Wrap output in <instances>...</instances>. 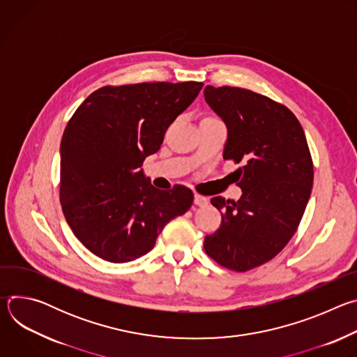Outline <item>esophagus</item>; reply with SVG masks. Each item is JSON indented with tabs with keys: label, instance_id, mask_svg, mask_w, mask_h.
Listing matches in <instances>:
<instances>
[{
	"label": "esophagus",
	"instance_id": "obj_1",
	"mask_svg": "<svg viewBox=\"0 0 357 357\" xmlns=\"http://www.w3.org/2000/svg\"><path fill=\"white\" fill-rule=\"evenodd\" d=\"M193 203H195V205L196 206H206L208 205V203H209V199L206 197V196H202V195H195V197H193Z\"/></svg>",
	"mask_w": 357,
	"mask_h": 357
}]
</instances>
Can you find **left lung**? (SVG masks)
<instances>
[{
    "label": "left lung",
    "instance_id": "obj_1",
    "mask_svg": "<svg viewBox=\"0 0 357 357\" xmlns=\"http://www.w3.org/2000/svg\"><path fill=\"white\" fill-rule=\"evenodd\" d=\"M209 107L227 128L223 158L238 169L241 197H212L222 225L205 237V251L220 266L248 271L287 245L307 208L314 165L305 132L285 106L240 87H205Z\"/></svg>",
    "mask_w": 357,
    "mask_h": 357
}]
</instances>
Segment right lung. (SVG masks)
Segmentation results:
<instances>
[{"label":"right lung","instance_id":"1","mask_svg":"<svg viewBox=\"0 0 357 357\" xmlns=\"http://www.w3.org/2000/svg\"><path fill=\"white\" fill-rule=\"evenodd\" d=\"M202 87L199 82L106 86L69 120L61 142L62 211L94 256L110 263L144 256L165 225L192 206L190 189L158 190L141 167Z\"/></svg>","mask_w":357,"mask_h":357}]
</instances>
